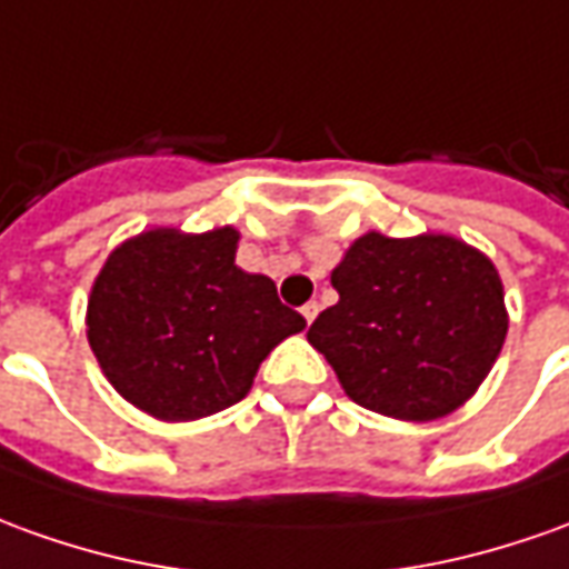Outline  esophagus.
<instances>
[{
    "label": "esophagus",
    "instance_id": "1",
    "mask_svg": "<svg viewBox=\"0 0 569 569\" xmlns=\"http://www.w3.org/2000/svg\"><path fill=\"white\" fill-rule=\"evenodd\" d=\"M300 312H303V319H307V322L312 325V319H316V316H319V303H316V300H309L307 307L300 309Z\"/></svg>",
    "mask_w": 569,
    "mask_h": 569
}]
</instances>
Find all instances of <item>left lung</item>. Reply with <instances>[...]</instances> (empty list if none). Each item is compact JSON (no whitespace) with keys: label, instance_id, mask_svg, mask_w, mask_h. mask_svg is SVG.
<instances>
[{"label":"left lung","instance_id":"obj_1","mask_svg":"<svg viewBox=\"0 0 569 569\" xmlns=\"http://www.w3.org/2000/svg\"><path fill=\"white\" fill-rule=\"evenodd\" d=\"M340 293L309 328L352 402L399 421L465 406L508 335L501 278L452 234L356 238L331 272Z\"/></svg>","mask_w":569,"mask_h":569}]
</instances>
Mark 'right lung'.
I'll return each instance as SVG.
<instances>
[{"mask_svg":"<svg viewBox=\"0 0 569 569\" xmlns=\"http://www.w3.org/2000/svg\"><path fill=\"white\" fill-rule=\"evenodd\" d=\"M238 232L151 229L101 266L86 337L104 378L160 421H194L244 399L260 362L307 328L276 281L234 266Z\"/></svg>","mask_w":569,"mask_h":569,"instance_id":"1","label":"right lung"}]
</instances>
